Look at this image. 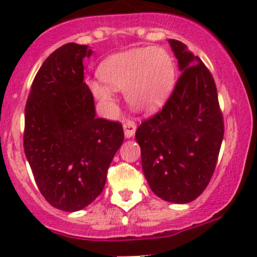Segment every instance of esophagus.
Returning a JSON list of instances; mask_svg holds the SVG:
<instances>
[{
    "mask_svg": "<svg viewBox=\"0 0 257 257\" xmlns=\"http://www.w3.org/2000/svg\"><path fill=\"white\" fill-rule=\"evenodd\" d=\"M123 128H124V136H125V138H132V137L136 134L137 125L134 121L126 120L125 123L123 124Z\"/></svg>",
    "mask_w": 257,
    "mask_h": 257,
    "instance_id": "34e87169",
    "label": "esophagus"
}]
</instances>
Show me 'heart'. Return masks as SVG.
<instances>
[{
  "instance_id": "obj_1",
  "label": "heart",
  "mask_w": 257,
  "mask_h": 257,
  "mask_svg": "<svg viewBox=\"0 0 257 257\" xmlns=\"http://www.w3.org/2000/svg\"><path fill=\"white\" fill-rule=\"evenodd\" d=\"M103 81H90L94 96L105 105L113 103L114 91H124L134 110L152 113L168 99L174 84L171 56L161 47L134 49L109 56L98 69Z\"/></svg>"
}]
</instances>
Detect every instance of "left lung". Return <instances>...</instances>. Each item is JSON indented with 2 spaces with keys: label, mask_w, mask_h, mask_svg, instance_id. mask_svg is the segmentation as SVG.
I'll list each match as a JSON object with an SVG mask.
<instances>
[{
  "label": "left lung",
  "mask_w": 257,
  "mask_h": 257,
  "mask_svg": "<svg viewBox=\"0 0 257 257\" xmlns=\"http://www.w3.org/2000/svg\"><path fill=\"white\" fill-rule=\"evenodd\" d=\"M181 70L163 109L138 126L142 168L162 200L188 203L207 187L223 139V119L212 75L186 45L168 40Z\"/></svg>",
  "instance_id": "8db88e82"
}]
</instances>
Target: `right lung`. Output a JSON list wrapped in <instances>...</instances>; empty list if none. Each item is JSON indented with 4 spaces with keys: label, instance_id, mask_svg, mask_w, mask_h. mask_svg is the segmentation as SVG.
Segmentation results:
<instances>
[{
    "label": "right lung",
    "instance_id": "1",
    "mask_svg": "<svg viewBox=\"0 0 257 257\" xmlns=\"http://www.w3.org/2000/svg\"><path fill=\"white\" fill-rule=\"evenodd\" d=\"M86 45H62L44 61L25 108L24 148L37 187L55 208L75 212L101 193L124 141L118 121L96 118L84 81Z\"/></svg>",
    "mask_w": 257,
    "mask_h": 257
}]
</instances>
